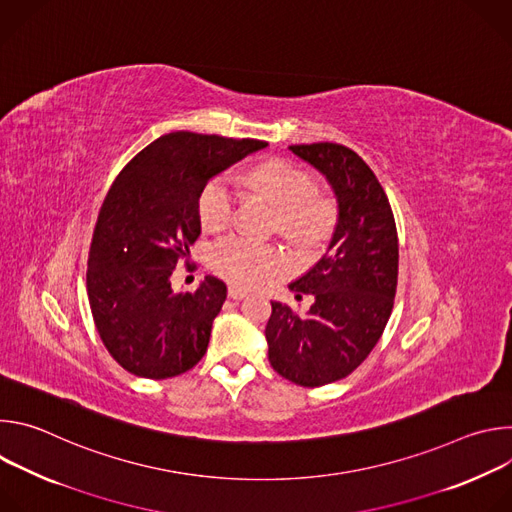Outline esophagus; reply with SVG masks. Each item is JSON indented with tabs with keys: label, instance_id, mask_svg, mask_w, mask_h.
Segmentation results:
<instances>
[{
	"label": "esophagus",
	"instance_id": "1",
	"mask_svg": "<svg viewBox=\"0 0 512 512\" xmlns=\"http://www.w3.org/2000/svg\"><path fill=\"white\" fill-rule=\"evenodd\" d=\"M229 298H231V300H243V298H247V289H241V287H237V285H231V287H229Z\"/></svg>",
	"mask_w": 512,
	"mask_h": 512
}]
</instances>
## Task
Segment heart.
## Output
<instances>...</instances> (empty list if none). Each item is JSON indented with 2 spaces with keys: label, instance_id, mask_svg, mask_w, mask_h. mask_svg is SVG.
Returning <instances> with one entry per match:
<instances>
[{
  "label": "heart",
  "instance_id": "heart-1",
  "mask_svg": "<svg viewBox=\"0 0 512 512\" xmlns=\"http://www.w3.org/2000/svg\"><path fill=\"white\" fill-rule=\"evenodd\" d=\"M249 186L277 208V229L302 249L320 247L334 231L336 204L330 196L316 192L314 178L302 168L271 160L253 168ZM235 212V194L225 176L210 180L198 200V216L204 229H225ZM287 261L279 247L255 243L243 237H225L210 251V267L227 281L251 287L285 269Z\"/></svg>",
  "mask_w": 512,
  "mask_h": 512
}]
</instances>
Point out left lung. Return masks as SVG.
<instances>
[{"instance_id":"1","label":"left lung","mask_w":512,"mask_h":512,"mask_svg":"<svg viewBox=\"0 0 512 512\" xmlns=\"http://www.w3.org/2000/svg\"><path fill=\"white\" fill-rule=\"evenodd\" d=\"M316 168L336 198V227L326 255L289 283L312 296L306 314L271 302L265 328L271 367L302 387L348 377L371 354L393 310L399 241L389 198L373 170L340 143L289 145Z\"/></svg>"}]
</instances>
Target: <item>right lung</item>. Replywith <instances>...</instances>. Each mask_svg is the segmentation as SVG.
Wrapping results in <instances>:
<instances>
[{
	"label": "right lung",
	"mask_w": 512,
	"mask_h": 512,
	"mask_svg": "<svg viewBox=\"0 0 512 512\" xmlns=\"http://www.w3.org/2000/svg\"><path fill=\"white\" fill-rule=\"evenodd\" d=\"M267 145L174 131L143 148L109 188L91 241L87 294L105 348L131 375L170 379L204 356L227 285L206 275L192 294H176L170 277L200 235L204 186Z\"/></svg>",
	"instance_id": "right-lung-1"
}]
</instances>
